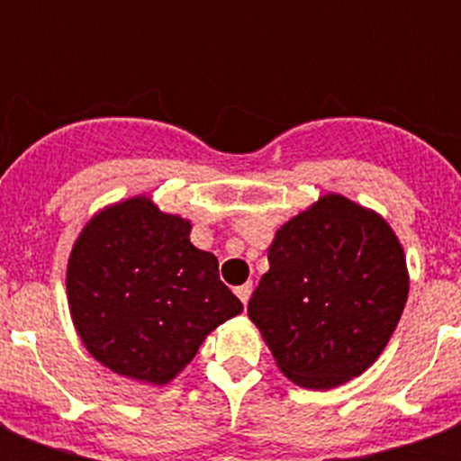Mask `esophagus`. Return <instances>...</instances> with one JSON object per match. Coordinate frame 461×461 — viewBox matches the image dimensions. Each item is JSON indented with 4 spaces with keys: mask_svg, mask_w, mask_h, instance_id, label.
Returning a JSON list of instances; mask_svg holds the SVG:
<instances>
[{
    "mask_svg": "<svg viewBox=\"0 0 461 461\" xmlns=\"http://www.w3.org/2000/svg\"><path fill=\"white\" fill-rule=\"evenodd\" d=\"M251 292H253V285L251 282H246V285H241V287H237V296L241 299V303H249V299H251Z\"/></svg>",
    "mask_w": 461,
    "mask_h": 461,
    "instance_id": "obj_1",
    "label": "esophagus"
}]
</instances>
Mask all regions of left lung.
Returning a JSON list of instances; mask_svg holds the SVG:
<instances>
[{"label": "left lung", "instance_id": "left-lung-1", "mask_svg": "<svg viewBox=\"0 0 461 461\" xmlns=\"http://www.w3.org/2000/svg\"><path fill=\"white\" fill-rule=\"evenodd\" d=\"M249 318L292 383L330 390L380 357L402 318L409 273L400 239L373 210L328 194L282 224Z\"/></svg>", "mask_w": 461, "mask_h": 461}]
</instances>
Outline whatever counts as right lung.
I'll list each match as a JSON object with an SVG mask.
<instances>
[{"instance_id":"right-lung-1","label":"right lung","mask_w":461,"mask_h":461,"mask_svg":"<svg viewBox=\"0 0 461 461\" xmlns=\"http://www.w3.org/2000/svg\"><path fill=\"white\" fill-rule=\"evenodd\" d=\"M191 222L148 195L100 210L67 266L68 311L86 349L124 378L165 385L203 339L244 311Z\"/></svg>"}]
</instances>
